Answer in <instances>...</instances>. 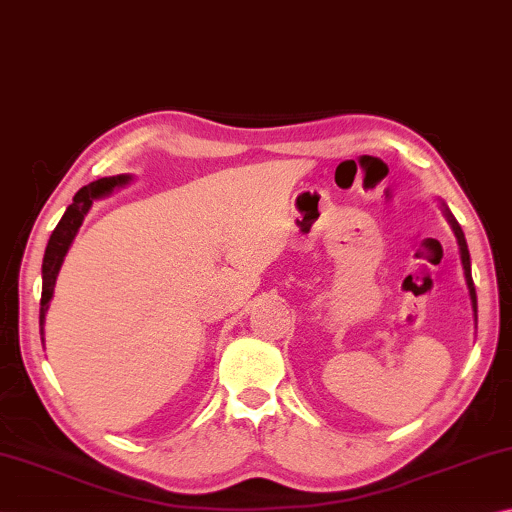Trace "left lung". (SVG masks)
I'll return each instance as SVG.
<instances>
[{"label": "left lung", "instance_id": "left-lung-1", "mask_svg": "<svg viewBox=\"0 0 512 512\" xmlns=\"http://www.w3.org/2000/svg\"><path fill=\"white\" fill-rule=\"evenodd\" d=\"M443 215L447 218V222L452 224V231L456 236V242H459V251H461V263H463V274H465V283H468V290H470V301H472V310H474V317H477V292H474V281H472V270H470V251H468V242H465L463 236V229L459 227V222H456L454 215L450 213V209L443 204Z\"/></svg>", "mask_w": 512, "mask_h": 512}]
</instances>
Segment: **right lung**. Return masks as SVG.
<instances>
[{
	"mask_svg": "<svg viewBox=\"0 0 512 512\" xmlns=\"http://www.w3.org/2000/svg\"><path fill=\"white\" fill-rule=\"evenodd\" d=\"M130 182V175H116V177H103L96 179V182L87 184L80 188L74 195V202L67 206L65 215H62L58 227L53 229L51 238L47 242V249H44V261H42V299H40V337L44 335V317H47L49 301L53 297V288H56L58 272L65 261L67 251L74 242L76 233L83 224L87 211L92 209L94 200H101V197L110 195L116 186H123Z\"/></svg>",
	"mask_w": 512,
	"mask_h": 512,
	"instance_id": "right-lung-1",
	"label": "right lung"
}]
</instances>
